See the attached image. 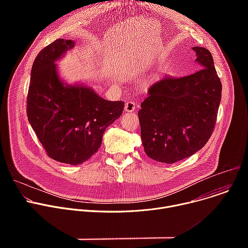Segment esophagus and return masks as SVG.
Here are the masks:
<instances>
[{
  "label": "esophagus",
  "mask_w": 248,
  "mask_h": 248,
  "mask_svg": "<svg viewBox=\"0 0 248 248\" xmlns=\"http://www.w3.org/2000/svg\"><path fill=\"white\" fill-rule=\"evenodd\" d=\"M135 108H136V105L135 103L131 102V101H128L125 103V106H124V111L126 113H133L135 111Z\"/></svg>",
  "instance_id": "34e87169"
}]
</instances>
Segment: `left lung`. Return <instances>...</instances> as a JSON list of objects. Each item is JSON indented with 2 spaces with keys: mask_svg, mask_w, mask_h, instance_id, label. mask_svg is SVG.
I'll use <instances>...</instances> for the list:
<instances>
[{
  "mask_svg": "<svg viewBox=\"0 0 248 248\" xmlns=\"http://www.w3.org/2000/svg\"><path fill=\"white\" fill-rule=\"evenodd\" d=\"M192 50L199 70L153 84L138 111L144 151L161 163L172 164L199 151L216 124L222 83L209 50Z\"/></svg>",
  "mask_w": 248,
  "mask_h": 248,
  "instance_id": "left-lung-1",
  "label": "left lung"
}]
</instances>
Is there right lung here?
Wrapping results in <instances>:
<instances>
[{
  "mask_svg": "<svg viewBox=\"0 0 248 248\" xmlns=\"http://www.w3.org/2000/svg\"><path fill=\"white\" fill-rule=\"evenodd\" d=\"M76 46L58 39L34 60L27 96V118L47 154L54 160L79 165L101 147L103 134L119 119L124 102L108 101L80 81L66 82L57 62Z\"/></svg>",
  "mask_w": 248,
  "mask_h": 248,
  "instance_id": "1",
  "label": "right lung"
}]
</instances>
